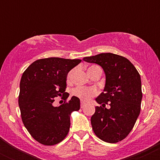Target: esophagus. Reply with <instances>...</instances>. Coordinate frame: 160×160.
Here are the masks:
<instances>
[{
	"label": "esophagus",
	"mask_w": 160,
	"mask_h": 160,
	"mask_svg": "<svg viewBox=\"0 0 160 160\" xmlns=\"http://www.w3.org/2000/svg\"><path fill=\"white\" fill-rule=\"evenodd\" d=\"M85 105H86V103H85V102H80V108H83L84 107H85Z\"/></svg>",
	"instance_id": "obj_1"
}]
</instances>
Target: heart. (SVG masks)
<instances>
[{
	"label": "heart",
	"instance_id": "1",
	"mask_svg": "<svg viewBox=\"0 0 160 160\" xmlns=\"http://www.w3.org/2000/svg\"><path fill=\"white\" fill-rule=\"evenodd\" d=\"M97 66H92L89 69H92ZM71 73H69L68 75V81H71ZM98 94V90L95 87H84V86H78L73 90V95L78 97L84 102H87L92 97L95 96Z\"/></svg>",
	"mask_w": 160,
	"mask_h": 160
}]
</instances>
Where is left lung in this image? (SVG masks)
Returning <instances> with one entry per match:
<instances>
[{
  "label": "left lung",
  "mask_w": 160,
  "mask_h": 160,
  "mask_svg": "<svg viewBox=\"0 0 160 160\" xmlns=\"http://www.w3.org/2000/svg\"><path fill=\"white\" fill-rule=\"evenodd\" d=\"M83 61L98 64L106 76L104 92L95 98L102 106L95 107L91 117L93 132L108 143L123 140L140 114L142 99L140 74L129 60L113 53L85 57ZM106 104L109 108H105Z\"/></svg>",
  "instance_id": "1"
}]
</instances>
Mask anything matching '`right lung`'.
Here are the masks:
<instances>
[{"label": "right lung", "instance_id": "right-lung-1", "mask_svg": "<svg viewBox=\"0 0 160 160\" xmlns=\"http://www.w3.org/2000/svg\"><path fill=\"white\" fill-rule=\"evenodd\" d=\"M80 59L51 57L34 62L24 71L20 81L19 106L24 126L34 139L46 146L61 142L67 136L73 111L80 110V99L72 96L68 102L54 107L56 97L65 92L67 75Z\"/></svg>", "mask_w": 160, "mask_h": 160}]
</instances>
